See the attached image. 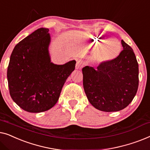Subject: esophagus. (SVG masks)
Wrapping results in <instances>:
<instances>
[{
	"instance_id": "34e87169",
	"label": "esophagus",
	"mask_w": 150,
	"mask_h": 150,
	"mask_svg": "<svg viewBox=\"0 0 150 150\" xmlns=\"http://www.w3.org/2000/svg\"><path fill=\"white\" fill-rule=\"evenodd\" d=\"M82 66H83V63L81 60H77V63H76V65H75V69H77V70H79V69H81Z\"/></svg>"
}]
</instances>
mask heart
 Wrapping results in <instances>:
<instances>
[{
  "mask_svg": "<svg viewBox=\"0 0 150 150\" xmlns=\"http://www.w3.org/2000/svg\"><path fill=\"white\" fill-rule=\"evenodd\" d=\"M103 41L105 40L98 39L94 37L90 38V45L96 47L93 54V60L98 64L115 60L122 52V45L118 40L110 39L102 44Z\"/></svg>",
  "mask_w": 150,
  "mask_h": 150,
  "instance_id": "1",
  "label": "heart"
}]
</instances>
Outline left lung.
<instances>
[{"label": "left lung", "instance_id": "obj_1", "mask_svg": "<svg viewBox=\"0 0 150 150\" xmlns=\"http://www.w3.org/2000/svg\"><path fill=\"white\" fill-rule=\"evenodd\" d=\"M123 50L116 59L100 64L96 69H82L83 85L92 106L100 111L113 112L128 106L137 92L139 65L133 50L122 40Z\"/></svg>", "mask_w": 150, "mask_h": 150}]
</instances>
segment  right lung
I'll return each mask as SVG.
<instances>
[{
	"instance_id": "1",
	"label": "right lung",
	"mask_w": 150,
	"mask_h": 150,
	"mask_svg": "<svg viewBox=\"0 0 150 150\" xmlns=\"http://www.w3.org/2000/svg\"><path fill=\"white\" fill-rule=\"evenodd\" d=\"M49 29L41 28L15 46L7 69L9 93L24 111L49 110L58 100L64 84L75 70V60L64 64L51 62Z\"/></svg>"
}]
</instances>
